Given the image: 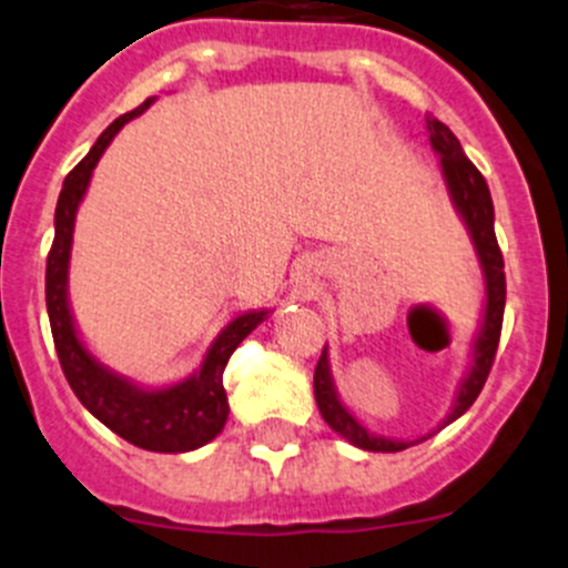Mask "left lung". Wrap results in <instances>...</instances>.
I'll list each match as a JSON object with an SVG mask.
<instances>
[{
  "label": "left lung",
  "instance_id": "8db88e82",
  "mask_svg": "<svg viewBox=\"0 0 568 568\" xmlns=\"http://www.w3.org/2000/svg\"><path fill=\"white\" fill-rule=\"evenodd\" d=\"M425 129H428L430 134V145H434L436 154L442 156V173H445L453 201H456L458 212H462L469 232H473L475 248L477 254H480V265L483 271H486V292H488L486 317H483L480 336H477L475 342L473 369H469L467 381L462 384L456 408H453V414L447 417V423H453V419L462 417V414L477 400L488 373H491L494 356H497L499 331H503V312H505V262H503V251H499V243H497V234H494V204H491V193H488L486 179H483V173L473 165V160L464 154L462 143H458L456 134L450 132V126H445L439 118L425 115ZM314 400H317V408L320 414H323L325 423H328L336 434L345 436L351 445L362 447V450L397 453L414 445V442H395V439H384V436H373L367 428H362V425L345 412V406H342L339 397H336L334 384H331L325 351L323 356H320L317 367H314Z\"/></svg>",
  "mask_w": 568,
  "mask_h": 568
}]
</instances>
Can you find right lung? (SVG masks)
<instances>
[{"label":"right lung","mask_w":568,"mask_h":568,"mask_svg":"<svg viewBox=\"0 0 568 568\" xmlns=\"http://www.w3.org/2000/svg\"><path fill=\"white\" fill-rule=\"evenodd\" d=\"M149 104L151 99H145L132 112H123L121 118H115L101 132V138L95 140L85 160L77 162L74 171L65 176L58 210H54V243L47 256V308L60 367H63L65 381L74 389V395L80 397L82 406L95 419H101L112 434L126 439L129 445L154 453H187L215 439L223 425H226L229 400L226 389H223V369H226L229 358L237 351L240 342L262 323L265 312H251L232 320L215 339V345L210 347V353H206L204 367L190 381L162 392H143L112 375L101 364H95V358L82 347L80 336H77L69 301H65L77 206L85 195L95 162L104 154L118 129L129 118L140 115Z\"/></svg>","instance_id":"obj_1"}]
</instances>
